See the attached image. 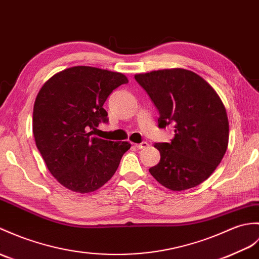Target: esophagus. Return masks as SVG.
I'll return each mask as SVG.
<instances>
[{"label": "esophagus", "mask_w": 259, "mask_h": 259, "mask_svg": "<svg viewBox=\"0 0 259 259\" xmlns=\"http://www.w3.org/2000/svg\"><path fill=\"white\" fill-rule=\"evenodd\" d=\"M148 146H149L148 142L142 141L141 143H137V144H136V148H137V149H144V148H147Z\"/></svg>", "instance_id": "1"}]
</instances>
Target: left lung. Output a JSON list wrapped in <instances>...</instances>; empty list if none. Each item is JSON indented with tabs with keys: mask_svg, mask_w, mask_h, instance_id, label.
<instances>
[{
	"mask_svg": "<svg viewBox=\"0 0 259 259\" xmlns=\"http://www.w3.org/2000/svg\"><path fill=\"white\" fill-rule=\"evenodd\" d=\"M135 78L158 108L159 128L174 127L171 142L154 144L161 158L149 172L172 191L201 184L221 163L228 144L230 127L220 96L201 76L183 68Z\"/></svg>",
	"mask_w": 259,
	"mask_h": 259,
	"instance_id": "obj_1",
	"label": "left lung"
}]
</instances>
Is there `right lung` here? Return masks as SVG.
<instances>
[{
    "label": "right lung",
    "instance_id": "right-lung-1",
    "mask_svg": "<svg viewBox=\"0 0 259 259\" xmlns=\"http://www.w3.org/2000/svg\"><path fill=\"white\" fill-rule=\"evenodd\" d=\"M121 73L75 66L55 74L40 88L33 110L36 147L52 176L65 188L89 193L101 188L117 171L131 144L97 138L108 121L104 104L120 85Z\"/></svg>",
    "mask_w": 259,
    "mask_h": 259
}]
</instances>
